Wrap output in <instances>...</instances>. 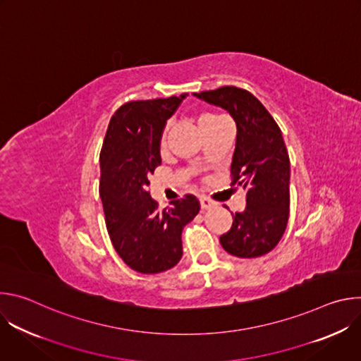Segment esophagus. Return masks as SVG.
I'll use <instances>...</instances> for the list:
<instances>
[{"mask_svg":"<svg viewBox=\"0 0 361 361\" xmlns=\"http://www.w3.org/2000/svg\"><path fill=\"white\" fill-rule=\"evenodd\" d=\"M200 205H201V210H209V209L214 207L216 202H214L213 200H210L209 197L201 195V197H200Z\"/></svg>","mask_w":361,"mask_h":361,"instance_id":"34e87169","label":"esophagus"}]
</instances>
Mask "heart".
Here are the masks:
<instances>
[{"label": "heart", "mask_w": 361, "mask_h": 361, "mask_svg": "<svg viewBox=\"0 0 361 361\" xmlns=\"http://www.w3.org/2000/svg\"><path fill=\"white\" fill-rule=\"evenodd\" d=\"M223 117L221 116H217V114H213V113H204L198 117V127L200 130L204 128V127H209L212 124H214L216 121L221 120ZM161 147H164V140L161 141Z\"/></svg>", "instance_id": "obj_1"}]
</instances>
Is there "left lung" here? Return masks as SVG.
<instances>
[{
  "label": "left lung",
  "mask_w": 361,
  "mask_h": 361,
  "mask_svg": "<svg viewBox=\"0 0 361 361\" xmlns=\"http://www.w3.org/2000/svg\"><path fill=\"white\" fill-rule=\"evenodd\" d=\"M194 95L227 110L237 126L231 185L247 191V205L233 214L220 243L240 259L264 255L281 240L290 213V159L281 130L247 90L226 85Z\"/></svg>",
  "instance_id": "8db88e82"
}]
</instances>
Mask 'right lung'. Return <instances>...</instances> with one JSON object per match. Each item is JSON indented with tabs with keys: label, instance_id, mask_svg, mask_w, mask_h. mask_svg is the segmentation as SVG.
Wrapping results in <instances>:
<instances>
[{
	"label": "right lung",
	"instance_id": "add662e5",
	"mask_svg": "<svg viewBox=\"0 0 361 361\" xmlns=\"http://www.w3.org/2000/svg\"><path fill=\"white\" fill-rule=\"evenodd\" d=\"M185 95L126 102L111 117L99 152L107 231L123 262L142 274L170 270L180 262L183 228L200 212L191 194L160 210L148 192V177L161 164L163 130Z\"/></svg>",
	"mask_w": 361,
	"mask_h": 361
}]
</instances>
